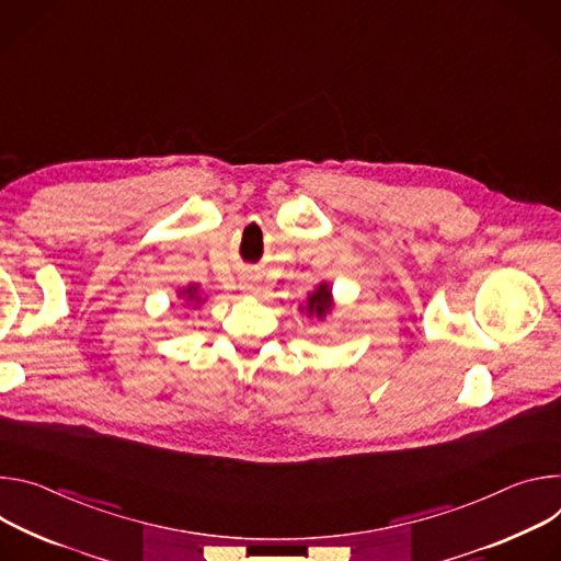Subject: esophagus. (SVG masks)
I'll use <instances>...</instances> for the list:
<instances>
[{
	"label": "esophagus",
	"mask_w": 561,
	"mask_h": 561,
	"mask_svg": "<svg viewBox=\"0 0 561 561\" xmlns=\"http://www.w3.org/2000/svg\"><path fill=\"white\" fill-rule=\"evenodd\" d=\"M240 289H242V291H247V294H254V296L261 291L259 283H256L252 276H244V278L240 280Z\"/></svg>",
	"instance_id": "1"
}]
</instances>
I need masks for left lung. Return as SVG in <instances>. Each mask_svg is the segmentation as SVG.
I'll list each match as a JSON object with an SVG mask.
<instances>
[{
  "mask_svg": "<svg viewBox=\"0 0 561 561\" xmlns=\"http://www.w3.org/2000/svg\"><path fill=\"white\" fill-rule=\"evenodd\" d=\"M300 312L307 319H319V321H325L328 314L334 312V294L328 280L319 283L312 291H307V300L305 305H300Z\"/></svg>",
  "mask_w": 561,
  "mask_h": 561,
  "instance_id": "1",
  "label": "left lung"
}]
</instances>
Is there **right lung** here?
<instances>
[{
	"instance_id": "add662e5",
	"label": "right lung",
	"mask_w": 561,
	"mask_h": 561,
	"mask_svg": "<svg viewBox=\"0 0 561 561\" xmlns=\"http://www.w3.org/2000/svg\"><path fill=\"white\" fill-rule=\"evenodd\" d=\"M178 300L184 309H198L207 300V296L203 294L198 283H192L186 287H178Z\"/></svg>"
}]
</instances>
